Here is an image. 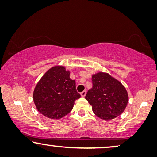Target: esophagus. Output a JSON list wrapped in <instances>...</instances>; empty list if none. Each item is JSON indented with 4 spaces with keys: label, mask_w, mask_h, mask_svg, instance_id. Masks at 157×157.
Segmentation results:
<instances>
[{
    "label": "esophagus",
    "mask_w": 157,
    "mask_h": 157,
    "mask_svg": "<svg viewBox=\"0 0 157 157\" xmlns=\"http://www.w3.org/2000/svg\"><path fill=\"white\" fill-rule=\"evenodd\" d=\"M86 91H83L81 93V96H82V97H84V96H86Z\"/></svg>",
    "instance_id": "obj_1"
}]
</instances>
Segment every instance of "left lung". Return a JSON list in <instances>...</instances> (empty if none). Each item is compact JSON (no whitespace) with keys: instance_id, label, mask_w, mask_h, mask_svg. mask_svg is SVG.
Here are the masks:
<instances>
[{"instance_id":"obj_1","label":"left lung","mask_w":157,"mask_h":157,"mask_svg":"<svg viewBox=\"0 0 157 157\" xmlns=\"http://www.w3.org/2000/svg\"><path fill=\"white\" fill-rule=\"evenodd\" d=\"M91 80L93 87L88 91L85 98L91 105L95 115L106 121L121 115L128 101L124 85L106 72L93 74Z\"/></svg>"}]
</instances>
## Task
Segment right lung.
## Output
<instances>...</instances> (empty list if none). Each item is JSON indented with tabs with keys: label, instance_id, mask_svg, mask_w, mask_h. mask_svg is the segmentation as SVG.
I'll list each match as a JSON object with an SVG mask.
<instances>
[{
	"label": "right lung",
	"instance_id": "add662e5",
	"mask_svg": "<svg viewBox=\"0 0 157 157\" xmlns=\"http://www.w3.org/2000/svg\"><path fill=\"white\" fill-rule=\"evenodd\" d=\"M80 97L76 81L70 78V71L63 66H53L47 71L36 84L33 94L37 110L52 119L67 115L75 101Z\"/></svg>",
	"mask_w": 157,
	"mask_h": 157
}]
</instances>
